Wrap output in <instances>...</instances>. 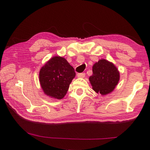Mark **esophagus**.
Wrapping results in <instances>:
<instances>
[{"mask_svg":"<svg viewBox=\"0 0 150 150\" xmlns=\"http://www.w3.org/2000/svg\"><path fill=\"white\" fill-rule=\"evenodd\" d=\"M85 73H80L77 74V77L79 78H83V77H85Z\"/></svg>","mask_w":150,"mask_h":150,"instance_id":"obj_1","label":"esophagus"}]
</instances>
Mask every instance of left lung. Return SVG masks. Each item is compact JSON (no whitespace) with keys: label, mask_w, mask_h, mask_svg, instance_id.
<instances>
[{"label":"left lung","mask_w":150,"mask_h":150,"mask_svg":"<svg viewBox=\"0 0 150 150\" xmlns=\"http://www.w3.org/2000/svg\"><path fill=\"white\" fill-rule=\"evenodd\" d=\"M120 73L113 63L100 59L93 66V75L89 81L93 89L101 95L112 92L118 84Z\"/></svg>","instance_id":"1"}]
</instances>
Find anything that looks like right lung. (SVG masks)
Returning a JSON list of instances; mask_svg holds the SVG:
<instances>
[{"instance_id":"1","label":"right lung","mask_w":150,"mask_h":150,"mask_svg":"<svg viewBox=\"0 0 150 150\" xmlns=\"http://www.w3.org/2000/svg\"><path fill=\"white\" fill-rule=\"evenodd\" d=\"M75 69L65 58L55 56L48 61L40 71V82L44 93L62 99L75 77Z\"/></svg>"}]
</instances>
